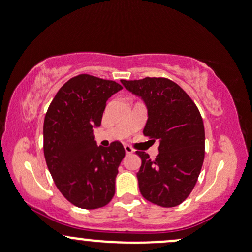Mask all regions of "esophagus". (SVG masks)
<instances>
[{
  "instance_id": "obj_1",
  "label": "esophagus",
  "mask_w": 252,
  "mask_h": 252,
  "mask_svg": "<svg viewBox=\"0 0 252 252\" xmlns=\"http://www.w3.org/2000/svg\"><path fill=\"white\" fill-rule=\"evenodd\" d=\"M125 152H126V154H133V153H134V149H133L132 147H130V146L126 145V146H125Z\"/></svg>"
}]
</instances>
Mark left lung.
<instances>
[{
  "mask_svg": "<svg viewBox=\"0 0 252 252\" xmlns=\"http://www.w3.org/2000/svg\"><path fill=\"white\" fill-rule=\"evenodd\" d=\"M122 83L146 104L145 136L159 141L155 159L136 150L142 161L136 174L140 192L153 204L175 207L190 195L204 163L201 114L190 96L169 78L122 80Z\"/></svg>",
  "mask_w": 252,
  "mask_h": 252,
  "instance_id": "left-lung-1",
  "label": "left lung"
}]
</instances>
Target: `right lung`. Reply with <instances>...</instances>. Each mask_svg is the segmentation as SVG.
<instances>
[{
	"label": "right lung",
	"instance_id": "right-lung-1",
	"mask_svg": "<svg viewBox=\"0 0 252 252\" xmlns=\"http://www.w3.org/2000/svg\"><path fill=\"white\" fill-rule=\"evenodd\" d=\"M110 80L77 75L60 88L44 120V155L62 195L84 210L109 204L125 149L119 141L97 146L94 127L100 126L107 99L122 90Z\"/></svg>",
	"mask_w": 252,
	"mask_h": 252
}]
</instances>
